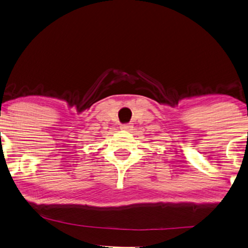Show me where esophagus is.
I'll return each instance as SVG.
<instances>
[{
	"label": "esophagus",
	"mask_w": 248,
	"mask_h": 248,
	"mask_svg": "<svg viewBox=\"0 0 248 248\" xmlns=\"http://www.w3.org/2000/svg\"><path fill=\"white\" fill-rule=\"evenodd\" d=\"M131 127H132V125L131 124H123V125H121V128L122 130H131Z\"/></svg>",
	"instance_id": "1"
}]
</instances>
